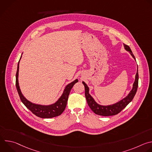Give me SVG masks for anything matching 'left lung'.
I'll return each mask as SVG.
<instances>
[{"instance_id": "obj_1", "label": "left lung", "mask_w": 152, "mask_h": 152, "mask_svg": "<svg viewBox=\"0 0 152 152\" xmlns=\"http://www.w3.org/2000/svg\"><path fill=\"white\" fill-rule=\"evenodd\" d=\"M124 49L127 52H129V53L131 55V56L134 58V59L135 60V58L129 46L123 44ZM136 61V60H135ZM82 83L85 86V97L87 101L88 104L91 108V110L96 114L102 116H111V115H114L117 114H118L120 112H121L124 108L131 102L132 99H134L137 91L138 88V72L137 69V74L135 75V82L133 84L132 89V90L129 92L128 95L123 99L122 100H120L119 102L110 105H101L98 104L93 99V97L89 93V88L83 81L82 82Z\"/></svg>"}]
</instances>
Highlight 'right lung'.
I'll return each instance as SVG.
<instances>
[{"instance_id": "right-lung-1", "label": "right lung", "mask_w": 152, "mask_h": 152, "mask_svg": "<svg viewBox=\"0 0 152 152\" xmlns=\"http://www.w3.org/2000/svg\"><path fill=\"white\" fill-rule=\"evenodd\" d=\"M21 56L20 57V59ZM18 63L17 66V70L16 73V81H15V85L17 90V92L20 96L21 101L25 105V106L29 110L34 114L37 115L38 117L42 118H50L57 117L60 115L63 111H64L65 108L66 107L69 96L70 92L73 86V85L78 82L77 79L75 80L72 82L69 83L65 89L64 90L63 93L62 94L61 96L59 98V99L54 103L49 104V105H42L34 103L28 100H27L24 96L22 94L21 92L19 84H18V71H19V62Z\"/></svg>"}]
</instances>
